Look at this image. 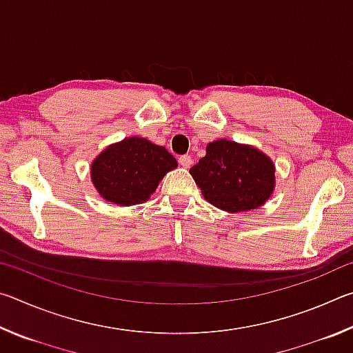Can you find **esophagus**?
Instances as JSON below:
<instances>
[{
	"label": "esophagus",
	"instance_id": "obj_1",
	"mask_svg": "<svg viewBox=\"0 0 353 353\" xmlns=\"http://www.w3.org/2000/svg\"><path fill=\"white\" fill-rule=\"evenodd\" d=\"M179 163H181L183 168H190L191 163H193V160H191L190 155H181V157H179Z\"/></svg>",
	"mask_w": 353,
	"mask_h": 353
}]
</instances>
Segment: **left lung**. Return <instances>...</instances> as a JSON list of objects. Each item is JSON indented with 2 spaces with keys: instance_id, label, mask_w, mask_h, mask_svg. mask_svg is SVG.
Instances as JSON below:
<instances>
[{
  "instance_id": "left-lung-1",
  "label": "left lung",
  "mask_w": 353,
  "mask_h": 353,
  "mask_svg": "<svg viewBox=\"0 0 353 353\" xmlns=\"http://www.w3.org/2000/svg\"><path fill=\"white\" fill-rule=\"evenodd\" d=\"M190 174L207 202L229 213L250 212L266 204L276 188V165L260 149L232 140L208 143L205 157Z\"/></svg>"
}]
</instances>
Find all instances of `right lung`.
Listing matches in <instances>:
<instances>
[{
	"mask_svg": "<svg viewBox=\"0 0 353 353\" xmlns=\"http://www.w3.org/2000/svg\"><path fill=\"white\" fill-rule=\"evenodd\" d=\"M177 160L163 146L141 137L112 143L90 166V177L101 198L129 207L146 202Z\"/></svg>",
	"mask_w": 353,
	"mask_h": 353,
	"instance_id": "obj_1",
	"label": "right lung"
}]
</instances>
